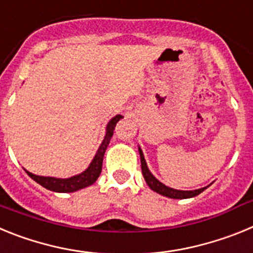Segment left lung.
<instances>
[{"instance_id":"obj_1","label":"left lung","mask_w":253,"mask_h":253,"mask_svg":"<svg viewBox=\"0 0 253 253\" xmlns=\"http://www.w3.org/2000/svg\"><path fill=\"white\" fill-rule=\"evenodd\" d=\"M138 151H139V156H140V166H142V173L144 176V180H146L147 185L151 187L153 191H156L157 194H161L163 196H167V198L171 199H189V198H194V196L199 195L200 193H203L207 187H202V189L198 190H190V191H184V190H176L172 189V187L166 186V185H163L161 181H158L157 178L154 177L153 175L149 171L148 166H147V162L144 160V156H143L142 149L138 147Z\"/></svg>"}]
</instances>
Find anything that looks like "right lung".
Instances as JSON below:
<instances>
[{"mask_svg":"<svg viewBox=\"0 0 253 253\" xmlns=\"http://www.w3.org/2000/svg\"><path fill=\"white\" fill-rule=\"evenodd\" d=\"M122 118V115H116L114 116L110 122L107 123L106 134H105L101 146L99 147V149L96 152L95 157H93L92 162L90 163V166L87 167V169H84L80 175L72 176V177L69 178H57L34 175V173H31V172L26 171V169L25 172L33 180L37 181L38 184L42 185L45 189L50 190V191H55V193H73V191H77V190L90 186V185H92L99 178L100 173H101L102 160H104L105 151H106L107 146L110 143L111 137H113L116 123L119 122Z\"/></svg>","mask_w":253,"mask_h":253,"instance_id":"add662e5","label":"right lung"}]
</instances>
